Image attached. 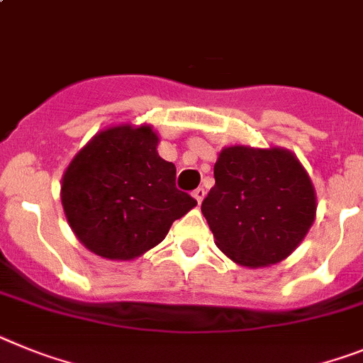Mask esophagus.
Segmentation results:
<instances>
[{
	"mask_svg": "<svg viewBox=\"0 0 363 363\" xmlns=\"http://www.w3.org/2000/svg\"><path fill=\"white\" fill-rule=\"evenodd\" d=\"M191 195H194V199L197 201V204L203 203V199H204V190H203V188H197V190H194V194H191Z\"/></svg>",
	"mask_w": 363,
	"mask_h": 363,
	"instance_id": "esophagus-1",
	"label": "esophagus"
}]
</instances>
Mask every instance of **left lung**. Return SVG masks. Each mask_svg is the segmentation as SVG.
Instances as JSON below:
<instances>
[{"label": "left lung", "instance_id": "obj_1", "mask_svg": "<svg viewBox=\"0 0 363 363\" xmlns=\"http://www.w3.org/2000/svg\"><path fill=\"white\" fill-rule=\"evenodd\" d=\"M213 177L201 212L217 248L241 267L261 269L286 259L316 219L313 181L285 147H223Z\"/></svg>", "mask_w": 363, "mask_h": 363}]
</instances>
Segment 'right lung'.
<instances>
[{"label":"right lung","instance_id":"add662e5","mask_svg":"<svg viewBox=\"0 0 363 363\" xmlns=\"http://www.w3.org/2000/svg\"><path fill=\"white\" fill-rule=\"evenodd\" d=\"M159 140L150 124L109 125L65 168L60 190L65 219L96 256L137 259L197 206L175 188L177 169L159 155Z\"/></svg>","mask_w":363,"mask_h":363}]
</instances>
